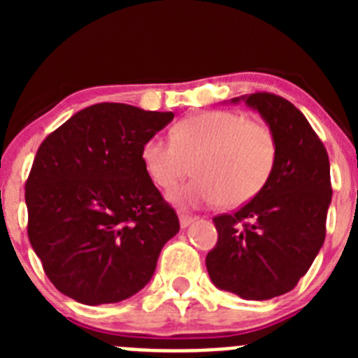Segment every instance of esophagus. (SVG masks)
<instances>
[{"instance_id": "1", "label": "esophagus", "mask_w": 358, "mask_h": 358, "mask_svg": "<svg viewBox=\"0 0 358 358\" xmlns=\"http://www.w3.org/2000/svg\"><path fill=\"white\" fill-rule=\"evenodd\" d=\"M195 218L192 217V215H186V213H181L179 215V224H181V227H188L189 224L194 222Z\"/></svg>"}]
</instances>
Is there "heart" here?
<instances>
[{"instance_id":"obj_1","label":"heart","mask_w":358,"mask_h":358,"mask_svg":"<svg viewBox=\"0 0 358 358\" xmlns=\"http://www.w3.org/2000/svg\"><path fill=\"white\" fill-rule=\"evenodd\" d=\"M278 147L273 132L235 110H206L173 127L172 140L152 136L141 148L150 181L170 192L192 169L194 181L173 199L181 204L222 201L238 206L251 201L273 177Z\"/></svg>"}]
</instances>
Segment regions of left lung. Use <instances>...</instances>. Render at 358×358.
I'll list each match as a JSON object with an SVG mask.
<instances>
[{
    "mask_svg": "<svg viewBox=\"0 0 358 358\" xmlns=\"http://www.w3.org/2000/svg\"><path fill=\"white\" fill-rule=\"evenodd\" d=\"M243 98L268 123L276 166L255 199L213 218L218 242L208 252L206 267L218 289L264 301L292 290L322 248L331 201L330 159L308 120L289 100L265 91Z\"/></svg>",
    "mask_w": 358,
    "mask_h": 358,
    "instance_id": "8db88e82",
    "label": "left lung"
}]
</instances>
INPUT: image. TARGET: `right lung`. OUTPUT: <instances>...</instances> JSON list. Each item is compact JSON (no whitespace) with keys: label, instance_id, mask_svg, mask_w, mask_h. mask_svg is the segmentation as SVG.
Masks as SVG:
<instances>
[{"label":"right lung","instance_id":"add662e5","mask_svg":"<svg viewBox=\"0 0 358 358\" xmlns=\"http://www.w3.org/2000/svg\"><path fill=\"white\" fill-rule=\"evenodd\" d=\"M172 120L94 103L37 148L24 186L28 238L59 292L94 306L123 301L150 281L179 218L150 181L141 148Z\"/></svg>","mask_w":358,"mask_h":358}]
</instances>
